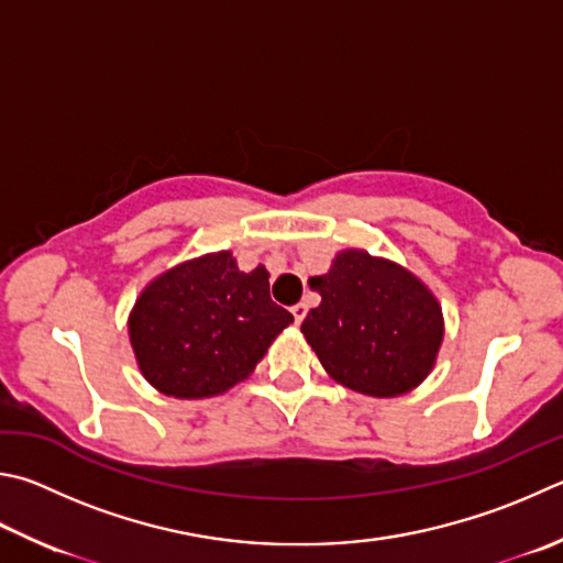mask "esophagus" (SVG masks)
I'll list each match as a JSON object with an SVG mask.
<instances>
[{
	"mask_svg": "<svg viewBox=\"0 0 563 563\" xmlns=\"http://www.w3.org/2000/svg\"><path fill=\"white\" fill-rule=\"evenodd\" d=\"M290 312H292V317H295V324H300V322L305 320V314H308V305H305V302L292 305Z\"/></svg>",
	"mask_w": 563,
	"mask_h": 563,
	"instance_id": "esophagus-1",
	"label": "esophagus"
}]
</instances>
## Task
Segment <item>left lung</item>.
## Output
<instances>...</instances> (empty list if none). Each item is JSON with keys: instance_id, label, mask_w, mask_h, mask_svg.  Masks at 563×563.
Returning <instances> with one entry per match:
<instances>
[{"instance_id": "8db88e82", "label": "left lung", "mask_w": 563, "mask_h": 563, "mask_svg": "<svg viewBox=\"0 0 563 563\" xmlns=\"http://www.w3.org/2000/svg\"><path fill=\"white\" fill-rule=\"evenodd\" d=\"M310 288L322 302L305 317L302 334L332 379L386 398L411 391L433 369L441 305L401 265L342 251Z\"/></svg>"}]
</instances>
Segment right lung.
<instances>
[{"instance_id": "right-lung-1", "label": "right lung", "mask_w": 563, "mask_h": 563, "mask_svg": "<svg viewBox=\"0 0 563 563\" xmlns=\"http://www.w3.org/2000/svg\"><path fill=\"white\" fill-rule=\"evenodd\" d=\"M292 314L271 300L268 271H239L229 251L152 280L130 314L145 379L175 398H207L246 379Z\"/></svg>"}]
</instances>
